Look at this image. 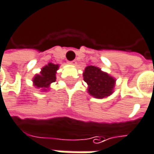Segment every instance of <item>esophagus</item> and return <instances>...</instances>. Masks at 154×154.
Returning a JSON list of instances; mask_svg holds the SVG:
<instances>
[{
  "label": "esophagus",
  "instance_id": "1",
  "mask_svg": "<svg viewBox=\"0 0 154 154\" xmlns=\"http://www.w3.org/2000/svg\"><path fill=\"white\" fill-rule=\"evenodd\" d=\"M69 64H71V65H76V64H77V61H76V60L69 61Z\"/></svg>",
  "mask_w": 154,
  "mask_h": 154
}]
</instances>
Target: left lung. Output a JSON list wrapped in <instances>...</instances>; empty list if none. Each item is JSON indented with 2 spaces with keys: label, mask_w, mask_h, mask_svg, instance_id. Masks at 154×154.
<instances>
[{
  "label": "left lung",
  "mask_w": 154,
  "mask_h": 154,
  "mask_svg": "<svg viewBox=\"0 0 154 154\" xmlns=\"http://www.w3.org/2000/svg\"><path fill=\"white\" fill-rule=\"evenodd\" d=\"M84 80L88 85V93L98 99L107 97L112 94L115 79L94 66H87L83 73Z\"/></svg>",
  "instance_id": "8db88e82"
}]
</instances>
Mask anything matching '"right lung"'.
Here are the masks:
<instances>
[{
  "mask_svg": "<svg viewBox=\"0 0 154 154\" xmlns=\"http://www.w3.org/2000/svg\"><path fill=\"white\" fill-rule=\"evenodd\" d=\"M59 69V65L49 63L48 65L45 66L42 69V71L40 74L35 75L34 77L33 82L34 85L36 88H43L46 90L45 88H48L50 85L56 80V71Z\"/></svg>",
  "mask_w": 154,
  "mask_h": 154,
  "instance_id": "right-lung-1",
  "label": "right lung"
}]
</instances>
